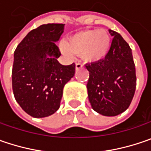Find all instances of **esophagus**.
<instances>
[{
	"label": "esophagus",
	"instance_id": "34e87169",
	"mask_svg": "<svg viewBox=\"0 0 151 151\" xmlns=\"http://www.w3.org/2000/svg\"><path fill=\"white\" fill-rule=\"evenodd\" d=\"M75 68H76V70H78V69L82 68H83V65L82 63H79V62H77L75 64Z\"/></svg>",
	"mask_w": 151,
	"mask_h": 151
}]
</instances>
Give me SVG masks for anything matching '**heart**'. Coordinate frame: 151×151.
<instances>
[{
  "instance_id": "obj_1",
  "label": "heart",
  "mask_w": 151,
  "mask_h": 151,
  "mask_svg": "<svg viewBox=\"0 0 151 151\" xmlns=\"http://www.w3.org/2000/svg\"><path fill=\"white\" fill-rule=\"evenodd\" d=\"M111 46V37L105 29H86L71 35L61 45L65 55L81 56L87 63H96L104 59Z\"/></svg>"
}]
</instances>
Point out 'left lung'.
I'll return each mask as SVG.
<instances>
[{"mask_svg": "<svg viewBox=\"0 0 151 151\" xmlns=\"http://www.w3.org/2000/svg\"><path fill=\"white\" fill-rule=\"evenodd\" d=\"M109 33L113 40L108 54L85 68L89 73L87 89L92 108L103 116H114L130 106L136 88V73L128 44L116 31L109 29Z\"/></svg>", "mask_w": 151, "mask_h": 151, "instance_id": "obj_1", "label": "left lung"}]
</instances>
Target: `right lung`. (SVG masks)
<instances>
[{"mask_svg":"<svg viewBox=\"0 0 151 151\" xmlns=\"http://www.w3.org/2000/svg\"><path fill=\"white\" fill-rule=\"evenodd\" d=\"M63 23L43 24L31 30L14 52L12 81L17 102L33 117H45L60 107L64 85L74 76L75 64L63 66L56 45Z\"/></svg>","mask_w":151,"mask_h":151,"instance_id":"1","label":"right lung"}]
</instances>
